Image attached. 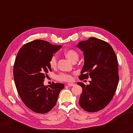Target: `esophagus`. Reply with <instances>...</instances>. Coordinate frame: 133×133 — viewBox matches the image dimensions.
<instances>
[{
    "mask_svg": "<svg viewBox=\"0 0 133 133\" xmlns=\"http://www.w3.org/2000/svg\"><path fill=\"white\" fill-rule=\"evenodd\" d=\"M75 84L74 83H68V87H72V86H74Z\"/></svg>",
    "mask_w": 133,
    "mask_h": 133,
    "instance_id": "esophagus-1",
    "label": "esophagus"
}]
</instances>
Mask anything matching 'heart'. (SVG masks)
<instances>
[{
    "label": "heart",
    "mask_w": 133,
    "mask_h": 133,
    "mask_svg": "<svg viewBox=\"0 0 133 133\" xmlns=\"http://www.w3.org/2000/svg\"><path fill=\"white\" fill-rule=\"evenodd\" d=\"M65 56L72 62L74 61H77L79 59V54L75 50L71 48L66 49L63 52ZM49 64L50 66L52 68H56L57 65V57L56 55H52L51 57L50 61H49ZM57 79L61 81H65L68 82L71 81L72 76L71 74L68 73H65V72H61L59 75L57 76Z\"/></svg>",
    "instance_id": "heart-1"
}]
</instances>
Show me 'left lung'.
<instances>
[{"mask_svg": "<svg viewBox=\"0 0 133 133\" xmlns=\"http://www.w3.org/2000/svg\"><path fill=\"white\" fill-rule=\"evenodd\" d=\"M77 46L83 51L85 60L79 79L91 78L90 85L77 83L82 88L79 105L88 112L99 111L110 102L117 89V57L108 43L96 37L80 42Z\"/></svg>", "mask_w": 133, "mask_h": 133, "instance_id": "8db88e82", "label": "left lung"}]
</instances>
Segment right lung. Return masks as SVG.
I'll return each mask as SVG.
<instances>
[{
	"label": "right lung",
	"mask_w": 133,
	"mask_h": 133,
	"mask_svg": "<svg viewBox=\"0 0 133 133\" xmlns=\"http://www.w3.org/2000/svg\"><path fill=\"white\" fill-rule=\"evenodd\" d=\"M61 45H52L43 40H35L20 49L14 65V79L22 101L37 113L51 111L57 102L64 84L52 83L47 87L43 81L51 68L49 61Z\"/></svg>",
	"instance_id": "obj_1"
}]
</instances>
